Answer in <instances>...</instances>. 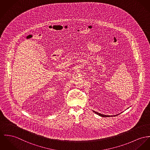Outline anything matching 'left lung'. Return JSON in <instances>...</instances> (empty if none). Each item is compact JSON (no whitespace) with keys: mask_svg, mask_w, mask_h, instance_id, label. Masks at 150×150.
<instances>
[{"mask_svg":"<svg viewBox=\"0 0 150 150\" xmlns=\"http://www.w3.org/2000/svg\"><path fill=\"white\" fill-rule=\"evenodd\" d=\"M92 111L93 112H94L96 114H97V115H98L100 116H102V117H110V116H115L118 115H119L120 114H116L115 115H104V114H100V113H99V112H96V111H93L92 110ZM122 113V112H121Z\"/></svg>","mask_w":150,"mask_h":150,"instance_id":"obj_1","label":"left lung"}]
</instances>
